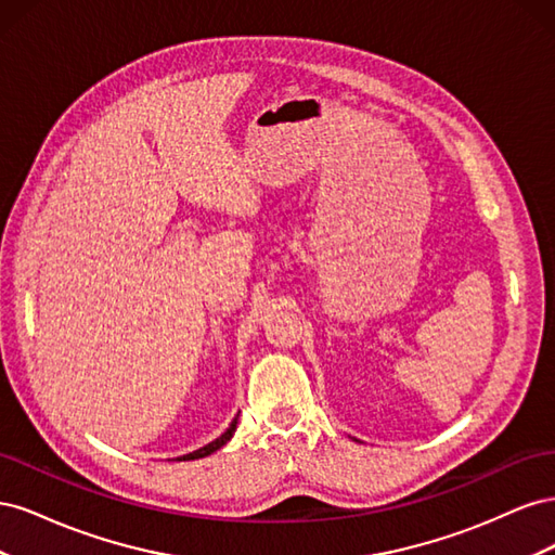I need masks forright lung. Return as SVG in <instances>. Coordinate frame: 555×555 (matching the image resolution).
<instances>
[{
  "label": "right lung",
  "instance_id": "add662e5",
  "mask_svg": "<svg viewBox=\"0 0 555 555\" xmlns=\"http://www.w3.org/2000/svg\"><path fill=\"white\" fill-rule=\"evenodd\" d=\"M236 426H238V414L233 416V422L229 424V428L220 435V438L212 440V442H208L206 447H201V449L192 451V453H184V456H180L178 461H196V459H206V456H210V453H215L217 449H222V447L233 438V433H236Z\"/></svg>",
  "mask_w": 555,
  "mask_h": 555
}]
</instances>
